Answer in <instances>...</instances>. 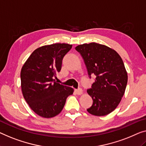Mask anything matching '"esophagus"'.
<instances>
[{
	"label": "esophagus",
	"mask_w": 146,
	"mask_h": 146,
	"mask_svg": "<svg viewBox=\"0 0 146 146\" xmlns=\"http://www.w3.org/2000/svg\"><path fill=\"white\" fill-rule=\"evenodd\" d=\"M75 92L77 93V94L78 95L81 94H82V88H78V89H76V90H75Z\"/></svg>",
	"instance_id": "obj_1"
}]
</instances>
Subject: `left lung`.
<instances>
[{
    "label": "left lung",
    "instance_id": "8db88e82",
    "mask_svg": "<svg viewBox=\"0 0 146 146\" xmlns=\"http://www.w3.org/2000/svg\"><path fill=\"white\" fill-rule=\"evenodd\" d=\"M75 50L84 60L89 78L96 77L87 90L93 100L87 111L96 116L110 113L120 103L127 84L123 60L114 50L95 42L79 45Z\"/></svg>",
    "mask_w": 146,
    "mask_h": 146
}]
</instances>
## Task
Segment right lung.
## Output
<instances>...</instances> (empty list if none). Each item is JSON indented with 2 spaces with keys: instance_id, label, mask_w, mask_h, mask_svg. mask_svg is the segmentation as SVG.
<instances>
[{
  "instance_id": "obj_1",
  "label": "right lung",
  "mask_w": 146,
  "mask_h": 146,
  "mask_svg": "<svg viewBox=\"0 0 146 146\" xmlns=\"http://www.w3.org/2000/svg\"><path fill=\"white\" fill-rule=\"evenodd\" d=\"M72 45L56 43L38 48L31 54L21 71L23 97L31 110L40 117L51 118L62 111L71 87L55 82L56 73Z\"/></svg>"
}]
</instances>
